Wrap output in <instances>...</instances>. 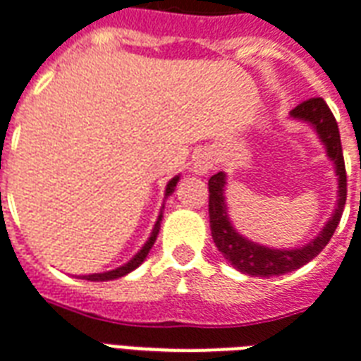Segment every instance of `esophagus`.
I'll return each mask as SVG.
<instances>
[{
	"label": "esophagus",
	"instance_id": "esophagus-1",
	"mask_svg": "<svg viewBox=\"0 0 361 361\" xmlns=\"http://www.w3.org/2000/svg\"><path fill=\"white\" fill-rule=\"evenodd\" d=\"M214 164H216V157H214V153H212V151H202V153L195 159V162H192V170H195L197 174L204 176L206 172H210V170L214 169Z\"/></svg>",
	"mask_w": 361,
	"mask_h": 361
}]
</instances>
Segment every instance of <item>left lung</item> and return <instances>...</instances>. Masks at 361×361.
Instances as JSON below:
<instances>
[{
	"instance_id": "1",
	"label": "left lung",
	"mask_w": 361,
	"mask_h": 361,
	"mask_svg": "<svg viewBox=\"0 0 361 361\" xmlns=\"http://www.w3.org/2000/svg\"><path fill=\"white\" fill-rule=\"evenodd\" d=\"M290 115L297 121H305L312 125L322 144L326 145L327 157L334 161L335 174L339 180V200L334 216L327 221L326 227L320 231V235L314 240H310L307 246L293 247V250H276V247L261 246L255 242L247 240L238 235L231 224L227 214V202H225V172H217L208 180V191H210V202H208V214H210L212 238L216 242L217 250L221 252L225 259L235 267L236 271L244 272L247 276H280L286 272H291L299 267L307 265L312 261L322 250L327 246L329 238L334 236L335 229L341 221L343 210L346 202V170L345 159H343V147H341V134L337 121H335L331 109L322 98H310L301 102L295 109H291Z\"/></svg>"
}]
</instances>
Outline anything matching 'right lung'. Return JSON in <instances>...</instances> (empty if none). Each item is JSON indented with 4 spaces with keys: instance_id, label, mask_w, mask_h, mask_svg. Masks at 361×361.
Segmentation results:
<instances>
[{
    "instance_id": "add662e5",
    "label": "right lung",
    "mask_w": 361,
    "mask_h": 361,
    "mask_svg": "<svg viewBox=\"0 0 361 361\" xmlns=\"http://www.w3.org/2000/svg\"><path fill=\"white\" fill-rule=\"evenodd\" d=\"M178 181H180V176H176V178H172V180L169 181V185H166V192H164V199L166 197H170L172 192H174L176 185H178ZM164 208V206H162ZM161 221H162V210L161 214H159V217H157V224L155 227H153V231H151V236L147 238V242L144 244V247L137 252L134 257H132L128 263H125L123 267H117V269H114V271H107V272H94V274H85V276H81L82 280H90V282H106V280H115V279H121V276H125V274H128V272H132L136 267H140L142 263H144V259L147 257V254H149V250L153 247V244H155L157 240V235H159V229H161Z\"/></svg>"
}]
</instances>
